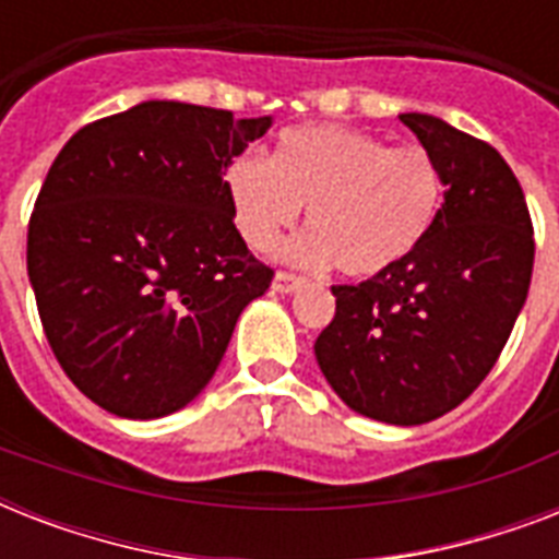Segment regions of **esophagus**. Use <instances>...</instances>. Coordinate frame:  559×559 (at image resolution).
<instances>
[{"label": "esophagus", "mask_w": 559, "mask_h": 559, "mask_svg": "<svg viewBox=\"0 0 559 559\" xmlns=\"http://www.w3.org/2000/svg\"><path fill=\"white\" fill-rule=\"evenodd\" d=\"M298 287H301V278L293 275V272L278 270L275 272V278H272V289H275V293H293V289Z\"/></svg>", "instance_id": "esophagus-1"}]
</instances>
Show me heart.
Wrapping results in <instances>:
<instances>
[{
	"mask_svg": "<svg viewBox=\"0 0 559 559\" xmlns=\"http://www.w3.org/2000/svg\"><path fill=\"white\" fill-rule=\"evenodd\" d=\"M231 217L254 252H270L307 205V231L289 246L305 266L373 278L417 252L443 202L438 162L420 144H389L350 127H293L266 162L228 165Z\"/></svg>",
	"mask_w": 559,
	"mask_h": 559,
	"instance_id": "1",
	"label": "heart"
}]
</instances>
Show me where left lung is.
I'll use <instances>...</instances> for the list:
<instances>
[{"instance_id": "obj_1", "label": "left lung", "mask_w": 559, "mask_h": 559, "mask_svg": "<svg viewBox=\"0 0 559 559\" xmlns=\"http://www.w3.org/2000/svg\"><path fill=\"white\" fill-rule=\"evenodd\" d=\"M400 121L438 162L443 205L406 261L331 287L336 316L316 359L354 412L417 426L464 403L496 366L528 298L534 226L496 147L424 112Z\"/></svg>"}]
</instances>
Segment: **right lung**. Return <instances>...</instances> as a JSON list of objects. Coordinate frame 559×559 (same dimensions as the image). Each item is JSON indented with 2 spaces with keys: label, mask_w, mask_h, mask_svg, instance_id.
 <instances>
[{
  "label": "right lung",
  "mask_w": 559,
  "mask_h": 559,
  "mask_svg": "<svg viewBox=\"0 0 559 559\" xmlns=\"http://www.w3.org/2000/svg\"><path fill=\"white\" fill-rule=\"evenodd\" d=\"M270 124L144 100L57 153L28 219V278L57 362L100 408L151 420L188 406L270 289L223 179Z\"/></svg>",
  "instance_id": "1"
}]
</instances>
